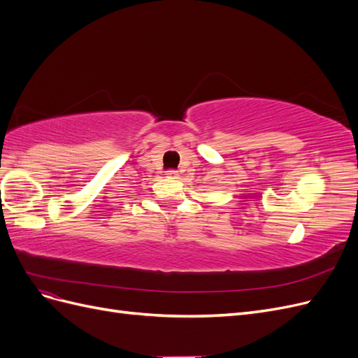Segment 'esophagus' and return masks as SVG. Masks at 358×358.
I'll return each mask as SVG.
<instances>
[{"label": "esophagus", "mask_w": 358, "mask_h": 358, "mask_svg": "<svg viewBox=\"0 0 358 358\" xmlns=\"http://www.w3.org/2000/svg\"><path fill=\"white\" fill-rule=\"evenodd\" d=\"M166 175H167V178H171V179H176V178L179 176V173H178V171H175V170H169V171L166 173Z\"/></svg>", "instance_id": "34e87169"}]
</instances>
